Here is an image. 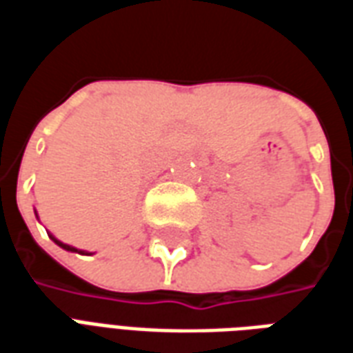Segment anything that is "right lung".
I'll return each mask as SVG.
<instances>
[{
	"instance_id": "add662e5",
	"label": "right lung",
	"mask_w": 353,
	"mask_h": 353,
	"mask_svg": "<svg viewBox=\"0 0 353 353\" xmlns=\"http://www.w3.org/2000/svg\"><path fill=\"white\" fill-rule=\"evenodd\" d=\"M49 236H50V240L54 242V244H58L60 248H64V250H68V252H77V253H83V255H90V253L81 252V250H75V248H72V245H68V244H64V242H60V240H57V238L52 236V234H49Z\"/></svg>"
}]
</instances>
